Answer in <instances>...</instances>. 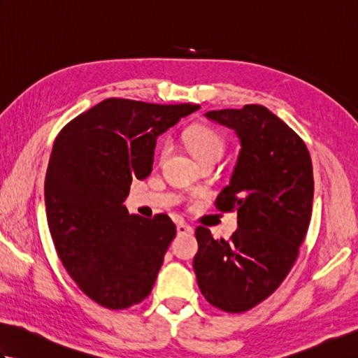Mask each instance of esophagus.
Here are the masks:
<instances>
[{
  "label": "esophagus",
  "instance_id": "esophagus-1",
  "mask_svg": "<svg viewBox=\"0 0 358 358\" xmlns=\"http://www.w3.org/2000/svg\"><path fill=\"white\" fill-rule=\"evenodd\" d=\"M192 232H194L192 226H189L185 222H178V224H177V234L178 235H189V234H192Z\"/></svg>",
  "mask_w": 358,
  "mask_h": 358
}]
</instances>
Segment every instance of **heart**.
Here are the masks:
<instances>
[{
	"instance_id": "1",
	"label": "heart",
	"mask_w": 358,
	"mask_h": 358,
	"mask_svg": "<svg viewBox=\"0 0 358 358\" xmlns=\"http://www.w3.org/2000/svg\"><path fill=\"white\" fill-rule=\"evenodd\" d=\"M185 141L189 150L194 155L196 162L206 158H220L223 155L224 141L217 131L208 126H192L185 132ZM167 152V143L159 148V155H164Z\"/></svg>"
}]
</instances>
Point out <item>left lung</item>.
I'll return each mask as SVG.
<instances>
[{
  "instance_id": "8db88e82",
  "label": "left lung",
  "mask_w": 358,
  "mask_h": 358,
  "mask_svg": "<svg viewBox=\"0 0 358 358\" xmlns=\"http://www.w3.org/2000/svg\"><path fill=\"white\" fill-rule=\"evenodd\" d=\"M204 117L240 140L231 181L215 201L220 210L237 209L238 229L229 240H215L196 227L194 271L212 306L245 313L275 291L299 257L313 212V162L300 136L264 106Z\"/></svg>"
}]
</instances>
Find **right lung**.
I'll return each mask as SVG.
<instances>
[{"mask_svg":"<svg viewBox=\"0 0 358 358\" xmlns=\"http://www.w3.org/2000/svg\"><path fill=\"white\" fill-rule=\"evenodd\" d=\"M199 104L108 98L73 118L53 143L44 181L57 254L89 299L126 309L150 294L177 227L166 214L131 215L134 178H146L158 135Z\"/></svg>","mask_w":358,"mask_h":358,"instance_id":"1","label":"right lung"}]
</instances>
